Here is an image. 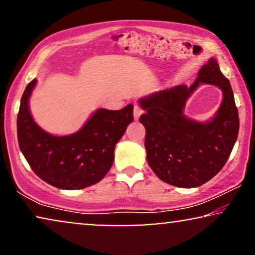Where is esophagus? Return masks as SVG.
<instances>
[{"mask_svg": "<svg viewBox=\"0 0 255 255\" xmlns=\"http://www.w3.org/2000/svg\"><path fill=\"white\" fill-rule=\"evenodd\" d=\"M142 114V110L141 108L139 106H134V109H133V116H134V120L138 121L139 117H140V115Z\"/></svg>", "mask_w": 255, "mask_h": 255, "instance_id": "obj_1", "label": "esophagus"}]
</instances>
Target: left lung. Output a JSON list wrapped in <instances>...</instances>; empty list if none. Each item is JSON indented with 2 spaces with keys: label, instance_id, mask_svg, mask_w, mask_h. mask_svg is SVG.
I'll return each instance as SVG.
<instances>
[{
  "label": "left lung",
  "instance_id": "left-lung-1",
  "mask_svg": "<svg viewBox=\"0 0 255 255\" xmlns=\"http://www.w3.org/2000/svg\"><path fill=\"white\" fill-rule=\"evenodd\" d=\"M201 84L218 86L223 100L215 116L198 122L184 115L189 97ZM140 123L146 128V159L163 182L180 188L200 187L228 161L239 132V116L230 81L215 58L198 72L190 87L179 85L144 96Z\"/></svg>",
  "mask_w": 255,
  "mask_h": 255
}]
</instances>
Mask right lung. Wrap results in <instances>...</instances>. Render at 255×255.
<instances>
[{"instance_id": "obj_1", "label": "right lung", "mask_w": 255, "mask_h": 255, "mask_svg": "<svg viewBox=\"0 0 255 255\" xmlns=\"http://www.w3.org/2000/svg\"><path fill=\"white\" fill-rule=\"evenodd\" d=\"M37 80L26 86L17 116V137L34 174L59 189L93 186L113 166L115 146L133 122V104L121 110H95L75 133L54 135L43 130L30 113L29 101Z\"/></svg>"}]
</instances>
